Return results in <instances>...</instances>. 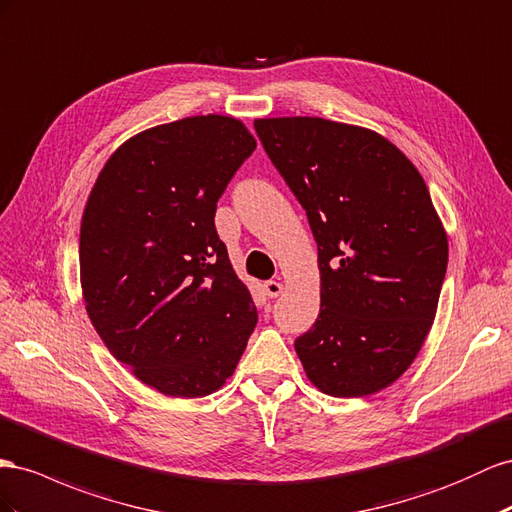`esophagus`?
<instances>
[{"mask_svg": "<svg viewBox=\"0 0 512 512\" xmlns=\"http://www.w3.org/2000/svg\"><path fill=\"white\" fill-rule=\"evenodd\" d=\"M282 290H284V284H282V282H278V280H269V282H265V293H267V297H271V299L280 297Z\"/></svg>", "mask_w": 512, "mask_h": 512, "instance_id": "34e87169", "label": "esophagus"}]
</instances>
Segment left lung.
Listing matches in <instances>:
<instances>
[{
  "label": "left lung",
  "instance_id": "8db88e82",
  "mask_svg": "<svg viewBox=\"0 0 512 512\" xmlns=\"http://www.w3.org/2000/svg\"><path fill=\"white\" fill-rule=\"evenodd\" d=\"M254 129L306 209L319 247L321 312L295 351L338 398L392 385L420 353L448 267V237L420 172L379 133L325 118Z\"/></svg>",
  "mask_w": 512,
  "mask_h": 512
}]
</instances>
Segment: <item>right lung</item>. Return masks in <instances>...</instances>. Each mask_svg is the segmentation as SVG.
I'll return each mask as SVG.
<instances>
[{
  "instance_id": "right-lung-1",
  "label": "right lung",
  "mask_w": 512,
  "mask_h": 512,
  "mask_svg": "<svg viewBox=\"0 0 512 512\" xmlns=\"http://www.w3.org/2000/svg\"><path fill=\"white\" fill-rule=\"evenodd\" d=\"M254 148L230 116L159 124L124 142L90 191L79 234L88 316L109 353L165 396L222 388L256 327L215 230L217 200Z\"/></svg>"
}]
</instances>
